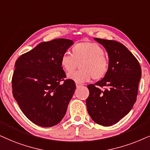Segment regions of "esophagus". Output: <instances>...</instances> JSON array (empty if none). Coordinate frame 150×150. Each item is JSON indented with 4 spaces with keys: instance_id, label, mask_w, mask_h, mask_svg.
Returning <instances> with one entry per match:
<instances>
[{
    "instance_id": "obj_1",
    "label": "esophagus",
    "mask_w": 150,
    "mask_h": 150,
    "mask_svg": "<svg viewBox=\"0 0 150 150\" xmlns=\"http://www.w3.org/2000/svg\"><path fill=\"white\" fill-rule=\"evenodd\" d=\"M75 84H76V86H77V87H79V86H81L83 85L82 83H79V82H75Z\"/></svg>"
}]
</instances>
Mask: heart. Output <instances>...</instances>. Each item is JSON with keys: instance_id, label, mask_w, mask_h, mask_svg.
Wrapping results in <instances>:
<instances>
[{"instance_id": "heart-1", "label": "heart", "mask_w": 150, "mask_h": 150, "mask_svg": "<svg viewBox=\"0 0 150 150\" xmlns=\"http://www.w3.org/2000/svg\"><path fill=\"white\" fill-rule=\"evenodd\" d=\"M72 54L65 53L60 58L64 71L71 73L79 63L80 69L69 73L68 78L81 83L91 78L99 80L103 78L109 70V60L104 55V51L98 44L83 42L76 44L72 49Z\"/></svg>"}]
</instances>
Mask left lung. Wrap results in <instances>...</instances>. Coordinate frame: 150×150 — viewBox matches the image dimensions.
Wrapping results in <instances>:
<instances>
[{
    "mask_svg": "<svg viewBox=\"0 0 150 150\" xmlns=\"http://www.w3.org/2000/svg\"><path fill=\"white\" fill-rule=\"evenodd\" d=\"M106 50L109 70L95 84L87 86V110L97 124L110 126L127 115L137 101L141 68L137 58L122 44L96 38ZM103 87L104 90L101 88Z\"/></svg>",
    "mask_w": 150,
    "mask_h": 150,
    "instance_id": "1",
    "label": "left lung"
}]
</instances>
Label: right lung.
Returning <instances> with one entry per match:
<instances>
[{
    "label": "right lung",
    "instance_id": "obj_1",
    "mask_svg": "<svg viewBox=\"0 0 150 150\" xmlns=\"http://www.w3.org/2000/svg\"><path fill=\"white\" fill-rule=\"evenodd\" d=\"M73 45L64 38L44 42L16 62L13 97L24 115L39 126H54L67 112L76 86L69 79L61 82L66 74L60 58Z\"/></svg>",
    "mask_w": 150,
    "mask_h": 150
}]
</instances>
